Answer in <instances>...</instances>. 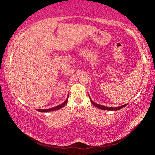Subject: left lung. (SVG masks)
I'll return each mask as SVG.
<instances>
[{
	"label": "left lung",
	"mask_w": 155,
	"mask_h": 155,
	"mask_svg": "<svg viewBox=\"0 0 155 155\" xmlns=\"http://www.w3.org/2000/svg\"><path fill=\"white\" fill-rule=\"evenodd\" d=\"M89 97H90V96H89ZM90 101L91 104H93V105L95 106L96 107H97V108H98L100 109H102V110H107V111H117V110H120L122 108H123V107H124L126 105H127V104H124V105H122L120 107H106V106H103V105H101V104H96V103H94V102L92 101L90 98Z\"/></svg>",
	"instance_id": "obj_1"
}]
</instances>
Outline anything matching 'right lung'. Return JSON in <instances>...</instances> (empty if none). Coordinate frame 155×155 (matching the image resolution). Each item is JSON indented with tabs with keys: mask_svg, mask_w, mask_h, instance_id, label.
<instances>
[{
	"mask_svg": "<svg viewBox=\"0 0 155 155\" xmlns=\"http://www.w3.org/2000/svg\"><path fill=\"white\" fill-rule=\"evenodd\" d=\"M68 97H69V95L68 94V96H67V98L65 101L64 102V103H61V104H59L58 106H56L54 107H52V108L51 109H37V111H40V112H49V111H56V110H58L61 108H63V107H65V104H66L67 102H68Z\"/></svg>",
	"mask_w": 155,
	"mask_h": 155,
	"instance_id": "right-lung-1",
	"label": "right lung"
}]
</instances>
